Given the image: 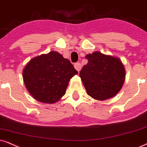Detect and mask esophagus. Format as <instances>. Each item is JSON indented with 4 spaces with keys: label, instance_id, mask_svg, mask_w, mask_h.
Listing matches in <instances>:
<instances>
[{
    "label": "esophagus",
    "instance_id": "1",
    "mask_svg": "<svg viewBox=\"0 0 147 147\" xmlns=\"http://www.w3.org/2000/svg\"><path fill=\"white\" fill-rule=\"evenodd\" d=\"M74 67H75V69L77 70L78 72H79L81 69V65L80 63H75V64H74Z\"/></svg>",
    "mask_w": 147,
    "mask_h": 147
}]
</instances>
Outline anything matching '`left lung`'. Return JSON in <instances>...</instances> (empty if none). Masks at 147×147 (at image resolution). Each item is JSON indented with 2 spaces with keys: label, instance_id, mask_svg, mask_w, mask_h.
I'll list each match as a JSON object with an SVG mask.
<instances>
[{
  "label": "left lung",
  "instance_id": "1",
  "mask_svg": "<svg viewBox=\"0 0 147 147\" xmlns=\"http://www.w3.org/2000/svg\"><path fill=\"white\" fill-rule=\"evenodd\" d=\"M88 62L80 71L79 76L87 94L97 100L114 97L123 86L125 70L119 58L99 51L85 56Z\"/></svg>",
  "mask_w": 147,
  "mask_h": 147
}]
</instances>
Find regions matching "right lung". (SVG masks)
<instances>
[{
  "label": "right lung",
  "instance_id": "right-lung-1",
  "mask_svg": "<svg viewBox=\"0 0 147 147\" xmlns=\"http://www.w3.org/2000/svg\"><path fill=\"white\" fill-rule=\"evenodd\" d=\"M77 74L68 59L52 51L30 60L23 70V79L35 100L53 104L64 95L70 79Z\"/></svg>",
  "mask_w": 147,
  "mask_h": 147
}]
</instances>
